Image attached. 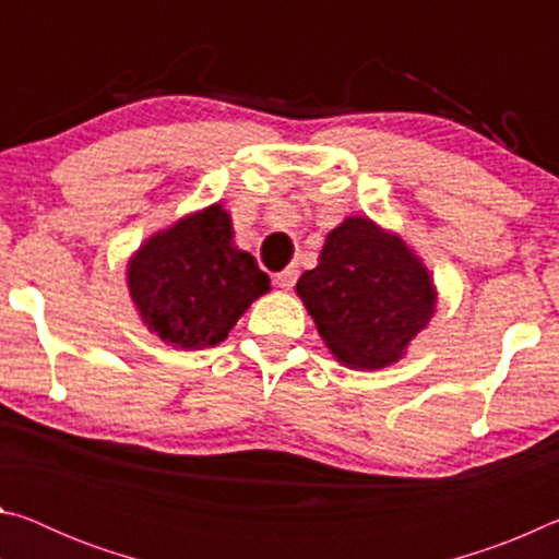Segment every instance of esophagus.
I'll list each match as a JSON object with an SVG mask.
<instances>
[{
  "mask_svg": "<svg viewBox=\"0 0 559 559\" xmlns=\"http://www.w3.org/2000/svg\"><path fill=\"white\" fill-rule=\"evenodd\" d=\"M296 281H298V271H296V266H288L286 271L276 273V286H278V288H283V290H290L293 286H296Z\"/></svg>",
  "mask_w": 559,
  "mask_h": 559,
  "instance_id": "obj_1",
  "label": "esophagus"
}]
</instances>
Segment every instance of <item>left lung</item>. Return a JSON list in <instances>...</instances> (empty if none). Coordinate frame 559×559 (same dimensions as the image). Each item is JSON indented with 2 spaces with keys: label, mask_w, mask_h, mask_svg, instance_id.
Returning <instances> with one entry per match:
<instances>
[{
  "label": "left lung",
  "mask_w": 559,
  "mask_h": 559,
  "mask_svg": "<svg viewBox=\"0 0 559 559\" xmlns=\"http://www.w3.org/2000/svg\"><path fill=\"white\" fill-rule=\"evenodd\" d=\"M296 293L349 370L400 362L437 313V286L424 261L367 216H347L325 236L318 266L302 273Z\"/></svg>",
  "instance_id": "1"
}]
</instances>
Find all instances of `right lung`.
Returning a JSON list of instances; mask_svg holds the SVG:
<instances>
[{"mask_svg": "<svg viewBox=\"0 0 559 559\" xmlns=\"http://www.w3.org/2000/svg\"><path fill=\"white\" fill-rule=\"evenodd\" d=\"M128 290L140 320L165 345H219L249 306L271 290L251 253L234 246L222 204L157 231L128 261Z\"/></svg>", "mask_w": 559, "mask_h": 559, "instance_id": "right-lung-1", "label": "right lung"}]
</instances>
